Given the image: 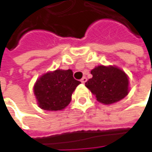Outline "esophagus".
I'll return each mask as SVG.
<instances>
[{"instance_id":"1","label":"esophagus","mask_w":152,"mask_h":152,"mask_svg":"<svg viewBox=\"0 0 152 152\" xmlns=\"http://www.w3.org/2000/svg\"><path fill=\"white\" fill-rule=\"evenodd\" d=\"M80 81H81V83H82V84H85V82L87 81V79H86L85 77H83V78L81 79V80H80Z\"/></svg>"}]
</instances>
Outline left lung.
Wrapping results in <instances>:
<instances>
[{"mask_svg":"<svg viewBox=\"0 0 152 152\" xmlns=\"http://www.w3.org/2000/svg\"><path fill=\"white\" fill-rule=\"evenodd\" d=\"M91 73L93 77L85 83V86L99 102L109 105L119 102L128 95L129 79L118 67L98 66Z\"/></svg>","mask_w":152,"mask_h":152,"instance_id":"left-lung-1","label":"left lung"}]
</instances>
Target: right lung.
<instances>
[{"mask_svg": "<svg viewBox=\"0 0 152 152\" xmlns=\"http://www.w3.org/2000/svg\"><path fill=\"white\" fill-rule=\"evenodd\" d=\"M79 84L70 69H57L42 75L34 88L39 107L46 111L62 110L70 103L72 93Z\"/></svg>", "mask_w": 152, "mask_h": 152, "instance_id": "obj_1", "label": "right lung"}]
</instances>
